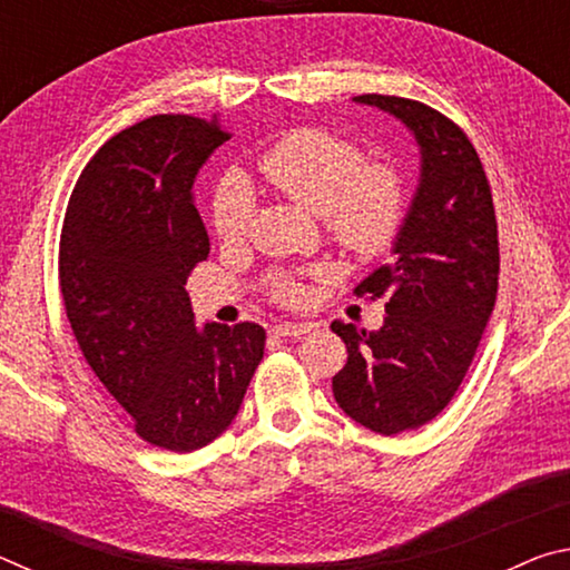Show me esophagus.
Segmentation results:
<instances>
[{"instance_id": "esophagus-1", "label": "esophagus", "mask_w": 570, "mask_h": 570, "mask_svg": "<svg viewBox=\"0 0 570 570\" xmlns=\"http://www.w3.org/2000/svg\"><path fill=\"white\" fill-rule=\"evenodd\" d=\"M276 336H292V340H298V336H304L312 332V324H294V322H282L276 324L272 330Z\"/></svg>"}]
</instances>
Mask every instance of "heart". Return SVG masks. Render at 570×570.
I'll return each mask as SVG.
<instances>
[{"label": "heart", "mask_w": 570, "mask_h": 570, "mask_svg": "<svg viewBox=\"0 0 570 570\" xmlns=\"http://www.w3.org/2000/svg\"><path fill=\"white\" fill-rule=\"evenodd\" d=\"M258 173L276 193L320 216L336 246L356 258L387 250L404 216V190L390 166H366L364 153L330 130L296 128L278 138L262 158ZM250 198L236 183L214 200V228L224 240L246 236ZM274 294L286 302L298 288L278 282Z\"/></svg>", "instance_id": "b5f03b06"}]
</instances>
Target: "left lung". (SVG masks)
<instances>
[{
	"label": "left lung",
	"mask_w": 570,
	"mask_h": 570,
	"mask_svg": "<svg viewBox=\"0 0 570 570\" xmlns=\"http://www.w3.org/2000/svg\"><path fill=\"white\" fill-rule=\"evenodd\" d=\"M354 102L397 118L420 148L394 262L356 286L384 296L387 316L377 332L332 322L350 352L332 380L336 404L362 428L397 435L448 407L475 356L498 294V224L485 170L455 122L392 95Z\"/></svg>",
	"instance_id": "left-lung-1"
}]
</instances>
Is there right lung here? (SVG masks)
<instances>
[{"label":"right lung","mask_w":570,"mask_h":570,"mask_svg":"<svg viewBox=\"0 0 570 570\" xmlns=\"http://www.w3.org/2000/svg\"><path fill=\"white\" fill-rule=\"evenodd\" d=\"M230 135L153 115L95 153L60 238L65 312L85 360L150 445L193 452L234 422L264 360L258 324L196 326L186 278L210 240L193 183Z\"/></svg>","instance_id":"1"}]
</instances>
